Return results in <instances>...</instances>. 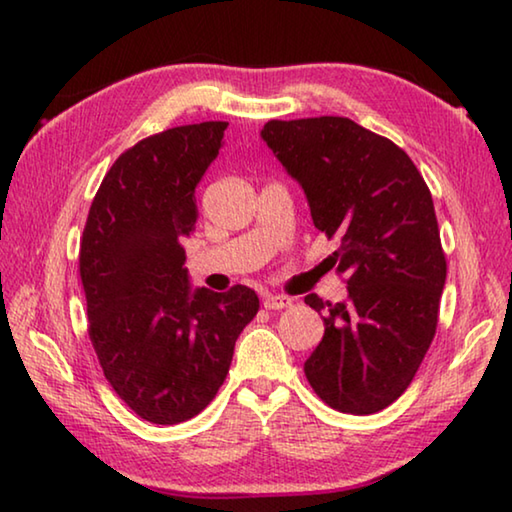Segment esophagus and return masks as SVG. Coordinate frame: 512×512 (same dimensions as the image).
<instances>
[{
	"label": "esophagus",
	"mask_w": 512,
	"mask_h": 512,
	"mask_svg": "<svg viewBox=\"0 0 512 512\" xmlns=\"http://www.w3.org/2000/svg\"><path fill=\"white\" fill-rule=\"evenodd\" d=\"M293 305L289 296H280V293H266L264 296V307L266 309H287Z\"/></svg>",
	"instance_id": "1"
}]
</instances>
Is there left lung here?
Listing matches in <instances>:
<instances>
[{"label":"left lung","instance_id":"8db88e82","mask_svg":"<svg viewBox=\"0 0 512 512\" xmlns=\"http://www.w3.org/2000/svg\"><path fill=\"white\" fill-rule=\"evenodd\" d=\"M259 135L316 228L339 239L329 259L348 277V300L305 296L325 311L305 375L332 409L377 413L406 391L436 334L447 262L429 187L400 146L348 117L273 119Z\"/></svg>","mask_w":512,"mask_h":512}]
</instances>
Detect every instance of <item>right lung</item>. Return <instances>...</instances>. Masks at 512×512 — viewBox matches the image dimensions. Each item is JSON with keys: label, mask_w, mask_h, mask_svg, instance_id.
Returning a JSON list of instances; mask_svg holds the SVG:
<instances>
[{"label": "right lung", "mask_w": 512, "mask_h": 512, "mask_svg": "<svg viewBox=\"0 0 512 512\" xmlns=\"http://www.w3.org/2000/svg\"><path fill=\"white\" fill-rule=\"evenodd\" d=\"M225 121L178 126L121 153L94 196L81 241L90 341L103 375L140 418L201 413L228 375L259 298L192 287L180 239L196 228V187Z\"/></svg>", "instance_id": "obj_1"}]
</instances>
